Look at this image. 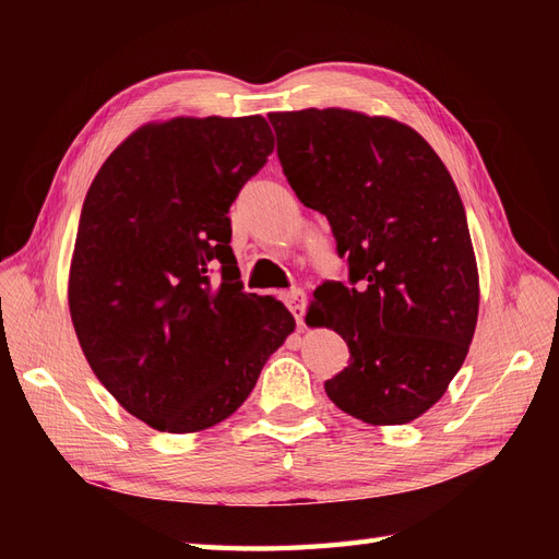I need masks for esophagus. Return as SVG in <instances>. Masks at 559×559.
Segmentation results:
<instances>
[{
  "label": "esophagus",
  "instance_id": "obj_1",
  "mask_svg": "<svg viewBox=\"0 0 559 559\" xmlns=\"http://www.w3.org/2000/svg\"><path fill=\"white\" fill-rule=\"evenodd\" d=\"M282 300L286 302V308L292 310V314L296 317V321L300 324L302 317H306V294H302L300 289H292V292H286L282 296Z\"/></svg>",
  "mask_w": 559,
  "mask_h": 559
}]
</instances>
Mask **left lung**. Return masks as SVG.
<instances>
[{"instance_id":"left-lung-1","label":"left lung","mask_w":559,"mask_h":559,"mask_svg":"<svg viewBox=\"0 0 559 559\" xmlns=\"http://www.w3.org/2000/svg\"><path fill=\"white\" fill-rule=\"evenodd\" d=\"M282 173L329 218L347 282L314 289L312 324L343 335L329 399L368 425H405L445 394L478 319L466 212L436 151L392 118L347 109L270 114Z\"/></svg>"}]
</instances>
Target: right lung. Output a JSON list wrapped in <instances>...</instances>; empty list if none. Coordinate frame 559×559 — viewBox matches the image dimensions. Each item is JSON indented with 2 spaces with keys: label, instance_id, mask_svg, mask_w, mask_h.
Instances as JSON below:
<instances>
[{
  "label": "right lung",
  "instance_id": "right-lung-1",
  "mask_svg": "<svg viewBox=\"0 0 559 559\" xmlns=\"http://www.w3.org/2000/svg\"><path fill=\"white\" fill-rule=\"evenodd\" d=\"M275 140L263 116L144 126L83 202L70 312L97 380L148 427L191 433L245 403L296 326L242 292L228 210Z\"/></svg>",
  "mask_w": 559,
  "mask_h": 559
}]
</instances>
